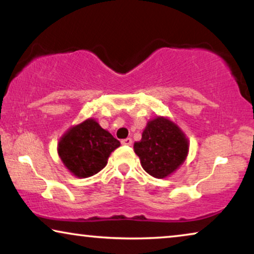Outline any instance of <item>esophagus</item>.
<instances>
[{"label":"esophagus","instance_id":"34e87169","mask_svg":"<svg viewBox=\"0 0 254 254\" xmlns=\"http://www.w3.org/2000/svg\"><path fill=\"white\" fill-rule=\"evenodd\" d=\"M131 143H133V140H131L130 137L124 138V140L121 141V144H124V145H131Z\"/></svg>","mask_w":254,"mask_h":254}]
</instances>
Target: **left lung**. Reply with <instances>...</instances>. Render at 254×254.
<instances>
[{
  "mask_svg": "<svg viewBox=\"0 0 254 254\" xmlns=\"http://www.w3.org/2000/svg\"><path fill=\"white\" fill-rule=\"evenodd\" d=\"M189 138L175 123L164 117L149 121L141 141L134 143L145 172L155 178H165L185 162L189 154Z\"/></svg>",
  "mask_w": 254,
  "mask_h": 254,
  "instance_id": "8db88e82",
  "label": "left lung"
}]
</instances>
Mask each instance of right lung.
<instances>
[{"instance_id":"obj_1","label":"right lung","mask_w":254,"mask_h":254,"mask_svg":"<svg viewBox=\"0 0 254 254\" xmlns=\"http://www.w3.org/2000/svg\"><path fill=\"white\" fill-rule=\"evenodd\" d=\"M119 145L95 119H86L65 131L59 141L58 154L70 173L88 178L105 168L111 152Z\"/></svg>"}]
</instances>
